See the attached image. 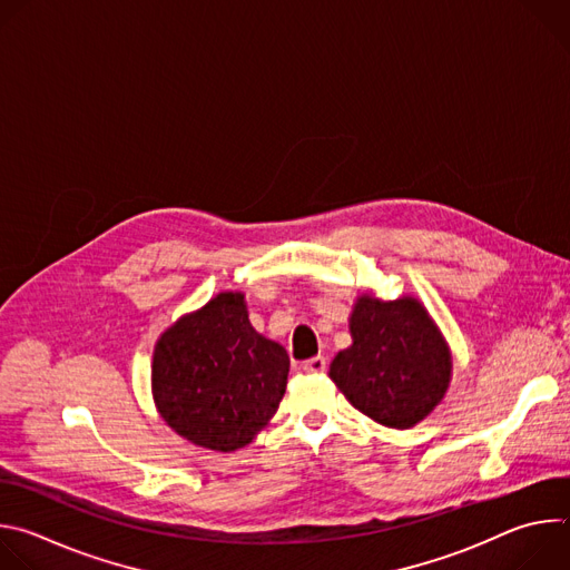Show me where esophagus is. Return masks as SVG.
Returning a JSON list of instances; mask_svg holds the SVG:
<instances>
[{"mask_svg": "<svg viewBox=\"0 0 570 570\" xmlns=\"http://www.w3.org/2000/svg\"><path fill=\"white\" fill-rule=\"evenodd\" d=\"M302 370L308 372V374H320V372L327 370V358H324V356H313V358L302 363Z\"/></svg>", "mask_w": 570, "mask_h": 570, "instance_id": "obj_1", "label": "esophagus"}]
</instances>
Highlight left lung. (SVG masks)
<instances>
[{"label":"left lung","mask_w":570,"mask_h":570,"mask_svg":"<svg viewBox=\"0 0 570 570\" xmlns=\"http://www.w3.org/2000/svg\"><path fill=\"white\" fill-rule=\"evenodd\" d=\"M352 347L336 354L330 376L356 411L390 429L429 417L451 381V352L415 297L381 302L361 295L350 317Z\"/></svg>","instance_id":"obj_1"}]
</instances>
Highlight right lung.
Returning a JSON list of instances; mask_svg holds the SVG:
<instances>
[{"mask_svg": "<svg viewBox=\"0 0 570 570\" xmlns=\"http://www.w3.org/2000/svg\"><path fill=\"white\" fill-rule=\"evenodd\" d=\"M288 367L286 350L253 330L243 293L225 291L159 336L153 399L178 435L227 453L277 413Z\"/></svg>", "mask_w": 570, "mask_h": 570, "instance_id": "obj_1", "label": "right lung"}]
</instances>
